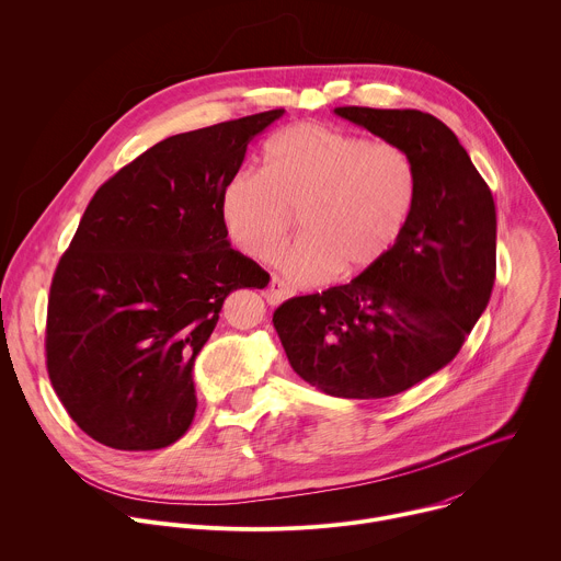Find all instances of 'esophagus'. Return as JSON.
I'll return each mask as SVG.
<instances>
[{"label": "esophagus", "mask_w": 561, "mask_h": 561, "mask_svg": "<svg viewBox=\"0 0 561 561\" xmlns=\"http://www.w3.org/2000/svg\"><path fill=\"white\" fill-rule=\"evenodd\" d=\"M291 296V289L280 280V278H272V283H270V287H267V294H265V298H267V302L270 305H280L285 298H289Z\"/></svg>", "instance_id": "esophagus-1"}]
</instances>
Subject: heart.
<instances>
[{"label": "heart", "instance_id": "1", "mask_svg": "<svg viewBox=\"0 0 561 561\" xmlns=\"http://www.w3.org/2000/svg\"><path fill=\"white\" fill-rule=\"evenodd\" d=\"M415 196L417 172L404 146L296 124L267 141L263 172L243 170L228 183L220 220L237 250L272 263L300 216L305 239L280 267L307 287L339 270L345 276L376 270L400 243Z\"/></svg>", "mask_w": 561, "mask_h": 561}]
</instances>
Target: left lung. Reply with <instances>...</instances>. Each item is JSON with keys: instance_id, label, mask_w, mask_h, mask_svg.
Segmentation results:
<instances>
[{"instance_id": "obj_1", "label": "left lung", "mask_w": 561, "mask_h": 561, "mask_svg": "<svg viewBox=\"0 0 561 561\" xmlns=\"http://www.w3.org/2000/svg\"><path fill=\"white\" fill-rule=\"evenodd\" d=\"M335 115L409 150L417 196L371 272L274 311L291 369L335 398H389L449 365L495 283V203L458 137L420 110L343 105Z\"/></svg>"}]
</instances>
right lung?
<instances>
[{
  "label": "right lung",
  "instance_id": "add662e5",
  "mask_svg": "<svg viewBox=\"0 0 561 561\" xmlns=\"http://www.w3.org/2000/svg\"><path fill=\"white\" fill-rule=\"evenodd\" d=\"M283 112L168 137L88 203L53 276L46 367L68 415L110 449H163L190 428L194 358L222 302L267 287L232 250L220 196Z\"/></svg>",
  "mask_w": 561,
  "mask_h": 561
}]
</instances>
